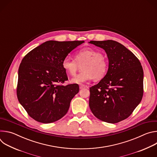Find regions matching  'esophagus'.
Segmentation results:
<instances>
[{"label":"esophagus","mask_w":157,"mask_h":157,"mask_svg":"<svg viewBox=\"0 0 157 157\" xmlns=\"http://www.w3.org/2000/svg\"><path fill=\"white\" fill-rule=\"evenodd\" d=\"M84 87H85V86H84V85H80L79 86V89H83Z\"/></svg>","instance_id":"esophagus-1"}]
</instances>
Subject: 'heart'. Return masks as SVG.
Segmentation results:
<instances>
[{"mask_svg":"<svg viewBox=\"0 0 157 157\" xmlns=\"http://www.w3.org/2000/svg\"><path fill=\"white\" fill-rule=\"evenodd\" d=\"M81 65L82 71L71 79L72 83L83 84L93 78L95 81L101 80L108 70L105 56L90 48L78 51L75 55V59L66 57L62 61L63 68L70 76H75Z\"/></svg>","mask_w":157,"mask_h":157,"instance_id":"obj_1","label":"heart"}]
</instances>
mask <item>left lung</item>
Returning <instances> with one entry per match:
<instances>
[{
	"label": "left lung",
	"mask_w": 157,
	"mask_h": 157,
	"mask_svg": "<svg viewBox=\"0 0 157 157\" xmlns=\"http://www.w3.org/2000/svg\"><path fill=\"white\" fill-rule=\"evenodd\" d=\"M89 43L104 49L109 59L105 76L90 87L89 107L99 120L117 123L129 117L142 99V66L134 54L117 41Z\"/></svg>",
	"instance_id": "8db88e82"
}]
</instances>
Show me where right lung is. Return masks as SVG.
I'll return each instance as SVG.
<instances>
[{"instance_id":"add662e5","label":"right lung","mask_w":157,"mask_h":157,"mask_svg":"<svg viewBox=\"0 0 157 157\" xmlns=\"http://www.w3.org/2000/svg\"><path fill=\"white\" fill-rule=\"evenodd\" d=\"M84 42L47 41L21 60L18 73L17 98L34 120L49 124L68 113L71 101L79 89L77 84H62L68 79L62 61Z\"/></svg>"}]
</instances>
